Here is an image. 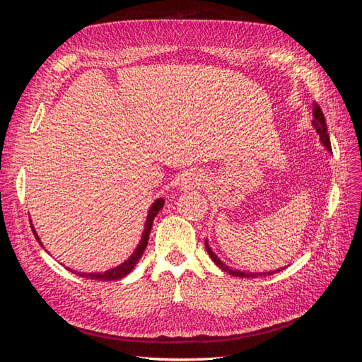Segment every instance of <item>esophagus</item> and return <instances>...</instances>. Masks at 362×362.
Wrapping results in <instances>:
<instances>
[{
    "instance_id": "1",
    "label": "esophagus",
    "mask_w": 362,
    "mask_h": 362,
    "mask_svg": "<svg viewBox=\"0 0 362 362\" xmlns=\"http://www.w3.org/2000/svg\"><path fill=\"white\" fill-rule=\"evenodd\" d=\"M205 184V177L199 172H185L182 173L180 185L185 190V189H196V187H201V185Z\"/></svg>"
}]
</instances>
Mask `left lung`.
Here are the masks:
<instances>
[{"label": "left lung", "mask_w": 362, "mask_h": 362, "mask_svg": "<svg viewBox=\"0 0 362 362\" xmlns=\"http://www.w3.org/2000/svg\"><path fill=\"white\" fill-rule=\"evenodd\" d=\"M313 116H314V119H313V127L315 128V131H317V134L320 136V141H322V145L327 149V151H332L331 149V140H329V134H327V128H326V122H325V116H323V112H322V108L319 107V104L317 103H314L313 104ZM205 247H206V252H208V255H210V258L214 261V264L217 266V267H221L223 272H228L229 275H233V276H238V278H258V276H266V275H273V273H276V272H281L279 269L278 270H273V272H259V273H246L245 270L242 272V270H234V269H231V267H228L223 261H221V258H218L214 252H213V249L210 247V245H208V242L205 240Z\"/></svg>", "instance_id": "obj_1"}]
</instances>
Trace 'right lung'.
<instances>
[{"label": "right lung", "mask_w": 362, "mask_h": 362, "mask_svg": "<svg viewBox=\"0 0 362 362\" xmlns=\"http://www.w3.org/2000/svg\"><path fill=\"white\" fill-rule=\"evenodd\" d=\"M163 205H164V199H163V198H158L154 204L151 205L149 211H148V216H146L145 229H144V233H141L140 242H139L136 250L133 252V254H131V257H129L128 259H125V261L122 262V264H119V266H116V267H113V269H110V270H105L104 273H84V272L80 273V272H75V270H72V269H69V267H66V269H68L69 272L75 273V275L83 276V278H89V279H98V281H119V279H122L124 276L128 275V273H129L131 270L134 269V266L137 264L139 259L141 258V255H144V252H145V249H146V246H148V240H149L152 223H154V218H156V216L158 214V211L163 208ZM31 229H33V234H35V237H36V240L39 242V245L43 246L42 242H40L39 235L36 234V229L33 228V225H31Z\"/></svg>", "instance_id": "add662e5"}]
</instances>
